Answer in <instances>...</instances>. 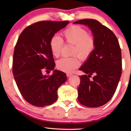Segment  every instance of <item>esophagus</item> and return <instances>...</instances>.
<instances>
[{
  "label": "esophagus",
  "mask_w": 131,
  "mask_h": 131,
  "mask_svg": "<svg viewBox=\"0 0 131 131\" xmlns=\"http://www.w3.org/2000/svg\"><path fill=\"white\" fill-rule=\"evenodd\" d=\"M72 74L71 73H67V74H66V76H67V77H70L71 76H72Z\"/></svg>",
  "instance_id": "obj_1"
}]
</instances>
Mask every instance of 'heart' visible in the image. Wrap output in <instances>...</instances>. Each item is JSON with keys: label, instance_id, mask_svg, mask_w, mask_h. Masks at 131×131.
<instances>
[{"label": "heart", "instance_id": "obj_1", "mask_svg": "<svg viewBox=\"0 0 131 131\" xmlns=\"http://www.w3.org/2000/svg\"><path fill=\"white\" fill-rule=\"evenodd\" d=\"M62 35L66 43L74 45L72 55L74 56L61 58L57 62V67L60 70L69 73L79 66L78 56L82 60H86L90 57L95 48V42L94 37L88 34L86 30L77 25L66 28ZM63 45L64 41L59 36L55 35L52 36L49 46L52 54L55 57L60 56Z\"/></svg>", "mask_w": 131, "mask_h": 131}]
</instances>
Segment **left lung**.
<instances>
[{"label":"left lung","mask_w":131,"mask_h":131,"mask_svg":"<svg viewBox=\"0 0 131 131\" xmlns=\"http://www.w3.org/2000/svg\"><path fill=\"white\" fill-rule=\"evenodd\" d=\"M74 24L88 26L92 32L95 48L79 70L78 101L95 108L110 101L115 93L122 74V53L119 41L112 30L93 19H83Z\"/></svg>","instance_id":"left-lung-1"}]
</instances>
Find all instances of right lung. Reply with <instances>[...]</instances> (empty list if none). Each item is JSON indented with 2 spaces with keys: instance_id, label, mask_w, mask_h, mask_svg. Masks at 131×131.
<instances>
[{
  "instance_id": "right-lung-1",
  "label": "right lung",
  "mask_w": 131,
  "mask_h": 131,
  "mask_svg": "<svg viewBox=\"0 0 131 131\" xmlns=\"http://www.w3.org/2000/svg\"><path fill=\"white\" fill-rule=\"evenodd\" d=\"M69 23V21H39L27 27L18 39L12 72L19 92L30 104L45 107L55 103L58 89L67 80L61 71L55 70L51 76L43 75L42 71L54 69L50 39Z\"/></svg>"
}]
</instances>
